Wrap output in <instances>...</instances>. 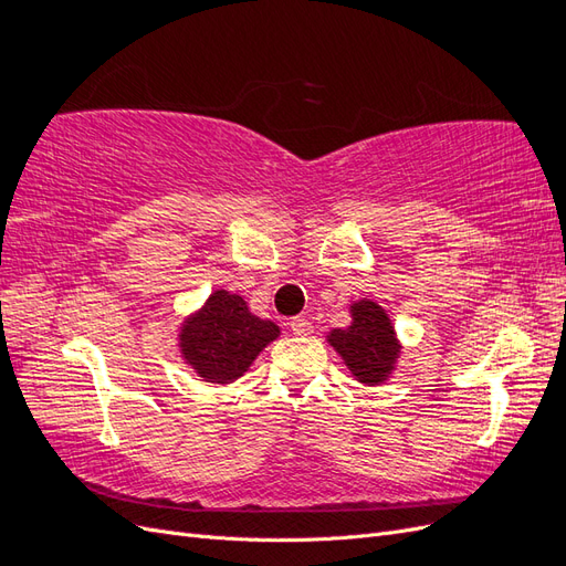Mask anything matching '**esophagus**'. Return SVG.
<instances>
[{
	"label": "esophagus",
	"instance_id": "1",
	"mask_svg": "<svg viewBox=\"0 0 566 566\" xmlns=\"http://www.w3.org/2000/svg\"><path fill=\"white\" fill-rule=\"evenodd\" d=\"M290 328H293V333L295 335H300V337H306L312 333V323H310V318H304V316H295L293 321H290Z\"/></svg>",
	"mask_w": 566,
	"mask_h": 566
}]
</instances>
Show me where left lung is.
I'll return each mask as SVG.
<instances>
[{
    "mask_svg": "<svg viewBox=\"0 0 566 566\" xmlns=\"http://www.w3.org/2000/svg\"><path fill=\"white\" fill-rule=\"evenodd\" d=\"M349 312L352 325L345 331H331V347L342 356L358 382L368 387L382 385L401 354L394 325L378 302L358 300L349 306Z\"/></svg>",
    "mask_w": 566,
    "mask_h": 566,
    "instance_id": "left-lung-1",
    "label": "left lung"
}]
</instances>
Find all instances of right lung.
Listing matches in <instances>:
<instances>
[{
	"instance_id": "obj_1",
	"label": "right lung",
	"mask_w": 566,
	"mask_h": 566,
	"mask_svg": "<svg viewBox=\"0 0 566 566\" xmlns=\"http://www.w3.org/2000/svg\"><path fill=\"white\" fill-rule=\"evenodd\" d=\"M281 335L276 323L250 314L248 302L214 290L179 333L184 361L205 382L229 385L241 378L260 352Z\"/></svg>"
}]
</instances>
